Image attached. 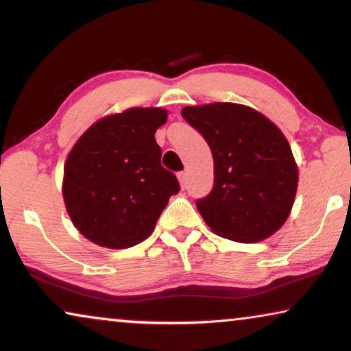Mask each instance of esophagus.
Masks as SVG:
<instances>
[{
  "instance_id": "34e87169",
  "label": "esophagus",
  "mask_w": 351,
  "mask_h": 351,
  "mask_svg": "<svg viewBox=\"0 0 351 351\" xmlns=\"http://www.w3.org/2000/svg\"><path fill=\"white\" fill-rule=\"evenodd\" d=\"M177 179H179V184H180V186L182 189H185L186 186V172H179V174H177Z\"/></svg>"
}]
</instances>
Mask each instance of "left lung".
Segmentation results:
<instances>
[{
  "label": "left lung",
  "instance_id": "8db88e82",
  "mask_svg": "<svg viewBox=\"0 0 351 351\" xmlns=\"http://www.w3.org/2000/svg\"><path fill=\"white\" fill-rule=\"evenodd\" d=\"M182 117L209 143L214 186L196 208L219 237L262 241L282 227L294 204L299 169L275 123L241 104L185 107Z\"/></svg>",
  "mask_w": 351,
  "mask_h": 351
}]
</instances>
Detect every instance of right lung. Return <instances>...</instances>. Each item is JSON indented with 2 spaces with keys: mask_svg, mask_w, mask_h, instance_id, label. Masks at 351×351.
<instances>
[{
  "mask_svg": "<svg viewBox=\"0 0 351 351\" xmlns=\"http://www.w3.org/2000/svg\"><path fill=\"white\" fill-rule=\"evenodd\" d=\"M166 119L165 108H128L97 119L71 148L62 195L71 222L89 241L108 249L142 243L180 190L161 166L155 141Z\"/></svg>",
  "mask_w": 351,
  "mask_h": 351,
  "instance_id": "1",
  "label": "right lung"
}]
</instances>
